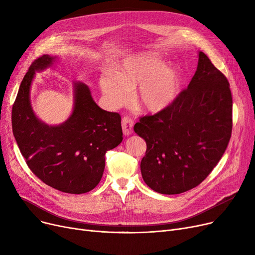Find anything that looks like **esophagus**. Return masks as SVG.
<instances>
[{
  "mask_svg": "<svg viewBox=\"0 0 255 255\" xmlns=\"http://www.w3.org/2000/svg\"><path fill=\"white\" fill-rule=\"evenodd\" d=\"M122 129H123V133L125 135L132 134V132H133V121L130 118L124 117L122 119Z\"/></svg>",
  "mask_w": 255,
  "mask_h": 255,
  "instance_id": "obj_1",
  "label": "esophagus"
}]
</instances>
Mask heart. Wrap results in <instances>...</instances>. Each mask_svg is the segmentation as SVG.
<instances>
[{
  "mask_svg": "<svg viewBox=\"0 0 255 255\" xmlns=\"http://www.w3.org/2000/svg\"><path fill=\"white\" fill-rule=\"evenodd\" d=\"M183 84L181 71L165 66L156 53L142 52L125 60L100 77V87L107 102L117 109L124 105L133 91V101L148 114L161 113L178 98Z\"/></svg>",
  "mask_w": 255,
  "mask_h": 255,
  "instance_id": "b5f03b06",
  "label": "heart"
}]
</instances>
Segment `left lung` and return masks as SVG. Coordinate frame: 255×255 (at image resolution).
<instances>
[{
	"mask_svg": "<svg viewBox=\"0 0 255 255\" xmlns=\"http://www.w3.org/2000/svg\"><path fill=\"white\" fill-rule=\"evenodd\" d=\"M233 98L229 80L203 51L186 90L167 110L140 118L136 134L146 142L140 171L161 194H180L202 183L231 139Z\"/></svg>",
	"mask_w": 255,
	"mask_h": 255,
	"instance_id": "left-lung-1",
	"label": "left lung"
}]
</instances>
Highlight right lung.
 <instances>
[{
	"instance_id": "1",
	"label": "right lung",
	"mask_w": 255,
	"mask_h": 255,
	"mask_svg": "<svg viewBox=\"0 0 255 255\" xmlns=\"http://www.w3.org/2000/svg\"><path fill=\"white\" fill-rule=\"evenodd\" d=\"M57 61L44 55L25 73L12 107V130L25 162L34 175L62 192L82 194L99 184L105 153L123 140L121 117L94 101L90 88L73 83V111L65 122L47 125L34 113L30 92L35 73Z\"/></svg>"
}]
</instances>
